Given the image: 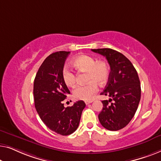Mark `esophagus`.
I'll return each instance as SVG.
<instances>
[{"label":"esophagus","instance_id":"obj_1","mask_svg":"<svg viewBox=\"0 0 161 161\" xmlns=\"http://www.w3.org/2000/svg\"><path fill=\"white\" fill-rule=\"evenodd\" d=\"M92 101H85V103L86 104H87H87L90 103H92Z\"/></svg>","mask_w":161,"mask_h":161}]
</instances>
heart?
I'll use <instances>...</instances> for the list:
<instances>
[{
    "label": "heart",
    "instance_id": "b5f03b06",
    "mask_svg": "<svg viewBox=\"0 0 161 161\" xmlns=\"http://www.w3.org/2000/svg\"><path fill=\"white\" fill-rule=\"evenodd\" d=\"M71 64L78 71H87L86 85L76 86L73 90V96L76 100L88 101L98 92V83L106 85L110 75V66L105 60L96 61V59L88 55H80L74 58ZM61 76L63 82L68 87H72L75 84L76 76L71 70L67 66L63 68Z\"/></svg>",
    "mask_w": 161,
    "mask_h": 161
}]
</instances>
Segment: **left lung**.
<instances>
[{"instance_id":"left-lung-1","label":"left lung","mask_w":161,"mask_h":161,"mask_svg":"<svg viewBox=\"0 0 161 161\" xmlns=\"http://www.w3.org/2000/svg\"><path fill=\"white\" fill-rule=\"evenodd\" d=\"M91 50L104 56L111 69L108 82L101 93L111 98L102 101L99 121L107 130H120L132 119L141 98L137 71L130 61L119 52L109 48Z\"/></svg>"}]
</instances>
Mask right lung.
<instances>
[{"label": "right lung", "mask_w": 161, "mask_h": 161, "mask_svg": "<svg viewBox=\"0 0 161 161\" xmlns=\"http://www.w3.org/2000/svg\"><path fill=\"white\" fill-rule=\"evenodd\" d=\"M70 52H56L49 55L41 65L33 84L35 107L40 118L54 132L62 136L73 133L80 124L83 101L65 108L63 101L70 94L63 82L61 71Z\"/></svg>", "instance_id": "right-lung-1"}]
</instances>
